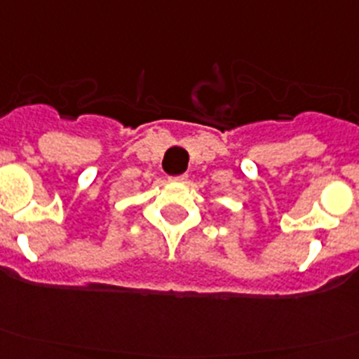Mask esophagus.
<instances>
[{"label": "esophagus", "instance_id": "1", "mask_svg": "<svg viewBox=\"0 0 359 359\" xmlns=\"http://www.w3.org/2000/svg\"><path fill=\"white\" fill-rule=\"evenodd\" d=\"M187 177H189V176H187V174H180V176H172V177H169V180H170V182L182 183V182H185Z\"/></svg>", "mask_w": 359, "mask_h": 359}]
</instances>
